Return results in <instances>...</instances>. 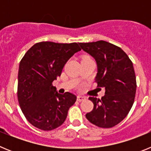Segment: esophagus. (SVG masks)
I'll return each instance as SVG.
<instances>
[{"instance_id":"34e87169","label":"esophagus","mask_w":151,"mask_h":151,"mask_svg":"<svg viewBox=\"0 0 151 151\" xmlns=\"http://www.w3.org/2000/svg\"><path fill=\"white\" fill-rule=\"evenodd\" d=\"M86 99V97L85 96H82V95H78L77 97V101H85Z\"/></svg>"}]
</instances>
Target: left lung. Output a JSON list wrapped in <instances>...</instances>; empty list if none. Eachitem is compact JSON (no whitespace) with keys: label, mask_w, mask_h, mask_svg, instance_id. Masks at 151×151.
<instances>
[{"label":"left lung","mask_w":151,"mask_h":151,"mask_svg":"<svg viewBox=\"0 0 151 151\" xmlns=\"http://www.w3.org/2000/svg\"><path fill=\"white\" fill-rule=\"evenodd\" d=\"M78 45L96 60L95 82L105 89L101 99L89 97L94 108L85 116L98 127H113L126 117L134 103L137 85L132 62L120 47L106 41Z\"/></svg>","instance_id":"8db88e82"}]
</instances>
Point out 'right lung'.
<instances>
[{
  "label": "right lung",
  "mask_w": 151,
  "mask_h": 151,
  "mask_svg": "<svg viewBox=\"0 0 151 151\" xmlns=\"http://www.w3.org/2000/svg\"><path fill=\"white\" fill-rule=\"evenodd\" d=\"M81 50L77 43L42 41L33 45L19 63L17 96L21 110L35 127L50 131L66 120L76 101L70 92L59 94L52 85L73 54Z\"/></svg>",
  "instance_id": "1"
}]
</instances>
